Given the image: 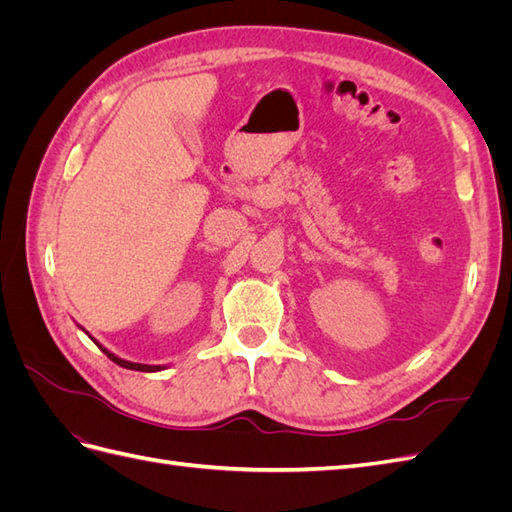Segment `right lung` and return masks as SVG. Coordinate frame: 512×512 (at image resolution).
<instances>
[{"mask_svg": "<svg viewBox=\"0 0 512 512\" xmlns=\"http://www.w3.org/2000/svg\"><path fill=\"white\" fill-rule=\"evenodd\" d=\"M85 331V329H83ZM87 333V331H85ZM89 335V333H87ZM91 337V335H89ZM91 339H94V337H91ZM94 344L108 356V359H111L113 363H117L119 367H126V369H134V371H149V374H151V371H160V369H164V365H143V363H132V361H126V359H119V356L117 354H113L111 350H106L104 346H100L98 342H96V339H94Z\"/></svg>", "mask_w": 512, "mask_h": 512, "instance_id": "right-lung-1", "label": "right lung"}]
</instances>
